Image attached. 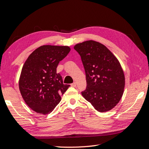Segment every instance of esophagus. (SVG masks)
<instances>
[{
	"label": "esophagus",
	"instance_id": "34e87169",
	"mask_svg": "<svg viewBox=\"0 0 149 149\" xmlns=\"http://www.w3.org/2000/svg\"><path fill=\"white\" fill-rule=\"evenodd\" d=\"M71 86L72 87H76V83L74 82V83H73L71 84Z\"/></svg>",
	"mask_w": 149,
	"mask_h": 149
}]
</instances>
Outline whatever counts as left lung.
Masks as SVG:
<instances>
[{"label":"left lung","instance_id":"1","mask_svg":"<svg viewBox=\"0 0 149 149\" xmlns=\"http://www.w3.org/2000/svg\"><path fill=\"white\" fill-rule=\"evenodd\" d=\"M74 49L81 58L87 87L82 96L94 109L104 112L118 104L123 95L125 76L119 60L103 44L88 40Z\"/></svg>","mask_w":149,"mask_h":149}]
</instances>
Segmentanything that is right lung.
Returning a JSON list of instances; mask_svg holds the SVG:
<instances>
[{
	"instance_id": "1",
	"label": "right lung",
	"mask_w": 149,
	"mask_h": 149,
	"mask_svg": "<svg viewBox=\"0 0 149 149\" xmlns=\"http://www.w3.org/2000/svg\"><path fill=\"white\" fill-rule=\"evenodd\" d=\"M70 50L68 46H41L30 54L22 67L19 82L21 95L37 113H50L70 86L63 83L61 74L56 73L58 63Z\"/></svg>"
}]
</instances>
